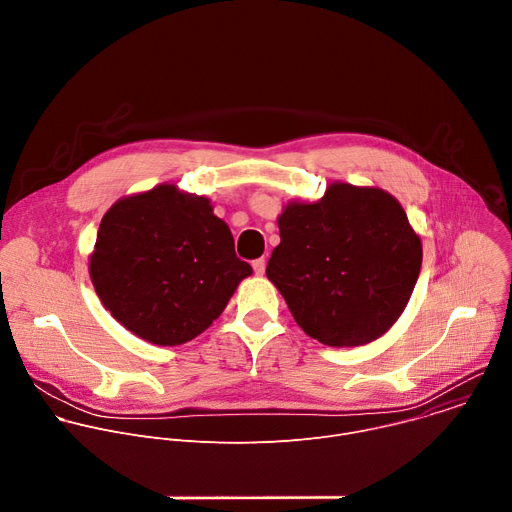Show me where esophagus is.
Listing matches in <instances>:
<instances>
[{"label": "esophagus", "instance_id": "1", "mask_svg": "<svg viewBox=\"0 0 512 512\" xmlns=\"http://www.w3.org/2000/svg\"><path fill=\"white\" fill-rule=\"evenodd\" d=\"M253 269H255L257 275H263V273H265V259H263V257H261V259H255V261H253Z\"/></svg>", "mask_w": 512, "mask_h": 512}]
</instances>
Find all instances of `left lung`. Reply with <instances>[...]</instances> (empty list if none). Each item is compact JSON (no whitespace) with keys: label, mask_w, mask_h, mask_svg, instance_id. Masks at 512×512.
<instances>
[{"label":"left lung","mask_w":512,"mask_h":512,"mask_svg":"<svg viewBox=\"0 0 512 512\" xmlns=\"http://www.w3.org/2000/svg\"><path fill=\"white\" fill-rule=\"evenodd\" d=\"M277 225L265 273L308 336L360 346L397 322L419 277L421 239L391 194L332 184L314 204H287Z\"/></svg>","instance_id":"1"}]
</instances>
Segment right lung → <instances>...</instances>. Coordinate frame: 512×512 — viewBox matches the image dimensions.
Listing matches in <instances>:
<instances>
[{
	"mask_svg": "<svg viewBox=\"0 0 512 512\" xmlns=\"http://www.w3.org/2000/svg\"><path fill=\"white\" fill-rule=\"evenodd\" d=\"M89 269L113 318L160 346L198 336L253 273L210 202L170 184L107 210Z\"/></svg>",
	"mask_w": 512,
	"mask_h": 512,
	"instance_id": "add662e5",
	"label": "right lung"
}]
</instances>
